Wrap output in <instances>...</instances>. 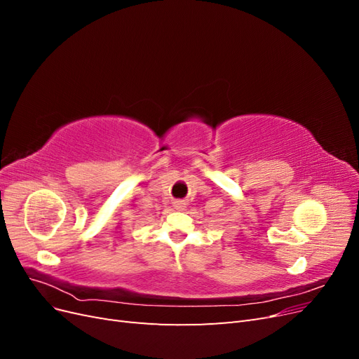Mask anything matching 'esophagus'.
<instances>
[{
	"mask_svg": "<svg viewBox=\"0 0 359 359\" xmlns=\"http://www.w3.org/2000/svg\"><path fill=\"white\" fill-rule=\"evenodd\" d=\"M173 205H175V208H177V210H184V203H182L181 201L173 202Z\"/></svg>",
	"mask_w": 359,
	"mask_h": 359,
	"instance_id": "1",
	"label": "esophagus"
}]
</instances>
